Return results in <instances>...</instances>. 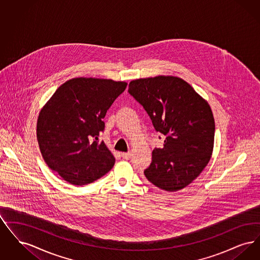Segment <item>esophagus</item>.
<instances>
[{
    "label": "esophagus",
    "instance_id": "obj_1",
    "mask_svg": "<svg viewBox=\"0 0 260 260\" xmlns=\"http://www.w3.org/2000/svg\"><path fill=\"white\" fill-rule=\"evenodd\" d=\"M122 157L125 160H129L132 158V153L127 152V153H122Z\"/></svg>",
    "mask_w": 260,
    "mask_h": 260
}]
</instances>
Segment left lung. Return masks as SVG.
<instances>
[{
    "instance_id": "8db88e82",
    "label": "left lung",
    "mask_w": 260,
    "mask_h": 260,
    "mask_svg": "<svg viewBox=\"0 0 260 260\" xmlns=\"http://www.w3.org/2000/svg\"><path fill=\"white\" fill-rule=\"evenodd\" d=\"M128 93L166 137L162 148L152 152V162L144 171L147 180L169 192L183 189L198 177L212 154L215 124L210 104L173 76L134 80Z\"/></svg>"
}]
</instances>
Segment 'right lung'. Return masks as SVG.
I'll list each match as a JSON object with an SVG mask.
<instances>
[{
  "instance_id": "right-lung-1",
  "label": "right lung",
  "mask_w": 260,
  "mask_h": 260,
  "mask_svg": "<svg viewBox=\"0 0 260 260\" xmlns=\"http://www.w3.org/2000/svg\"><path fill=\"white\" fill-rule=\"evenodd\" d=\"M125 82L74 78L58 87L37 122L40 150L49 168L73 185H86L108 173L115 158L99 136L103 119L126 87Z\"/></svg>"
}]
</instances>
